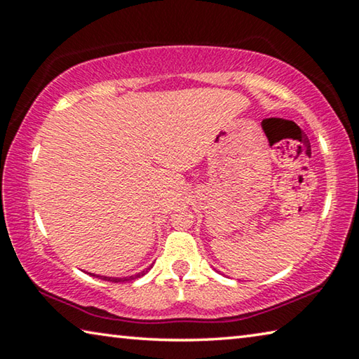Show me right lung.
<instances>
[{"instance_id": "add662e5", "label": "right lung", "mask_w": 359, "mask_h": 359, "mask_svg": "<svg viewBox=\"0 0 359 359\" xmlns=\"http://www.w3.org/2000/svg\"><path fill=\"white\" fill-rule=\"evenodd\" d=\"M147 271H149V269L144 270V271H140L139 275H134V276H129V278H107V276H104V280H105V281H113V283H118V281H130V280H135V278L144 276ZM93 276H95V275H93ZM97 278H99V276H97Z\"/></svg>"}]
</instances>
